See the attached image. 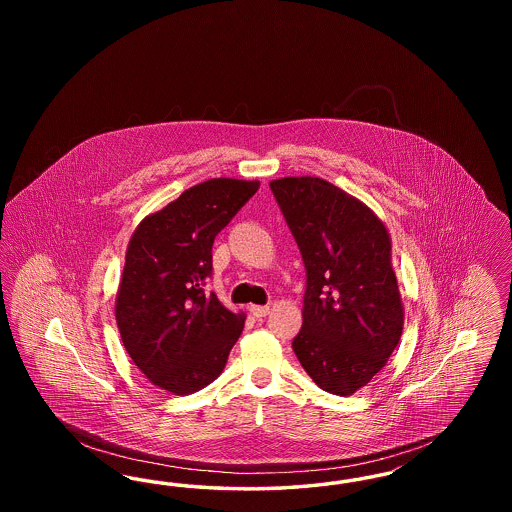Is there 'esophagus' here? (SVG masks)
I'll return each mask as SVG.
<instances>
[{
	"instance_id": "34e87169",
	"label": "esophagus",
	"mask_w": 512,
	"mask_h": 512,
	"mask_svg": "<svg viewBox=\"0 0 512 512\" xmlns=\"http://www.w3.org/2000/svg\"><path fill=\"white\" fill-rule=\"evenodd\" d=\"M249 311H251V315L255 318H263L267 317L268 313H270V307L268 305H251Z\"/></svg>"
}]
</instances>
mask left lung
<instances>
[{
  "instance_id": "obj_1",
  "label": "left lung",
  "mask_w": 512,
  "mask_h": 512,
  "mask_svg": "<svg viewBox=\"0 0 512 512\" xmlns=\"http://www.w3.org/2000/svg\"><path fill=\"white\" fill-rule=\"evenodd\" d=\"M307 270L293 351L320 390L353 395L401 340L405 309L386 224L357 197L317 176L270 182Z\"/></svg>"
}]
</instances>
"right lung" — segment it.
<instances>
[{
    "label": "right lung",
    "mask_w": 512,
    "mask_h": 512,
    "mask_svg": "<svg viewBox=\"0 0 512 512\" xmlns=\"http://www.w3.org/2000/svg\"><path fill=\"white\" fill-rule=\"evenodd\" d=\"M259 180L211 178L142 220L126 249L115 317L121 340L147 380L188 395L217 380L244 330L203 286L213 242L259 190Z\"/></svg>",
    "instance_id": "right-lung-1"
}]
</instances>
